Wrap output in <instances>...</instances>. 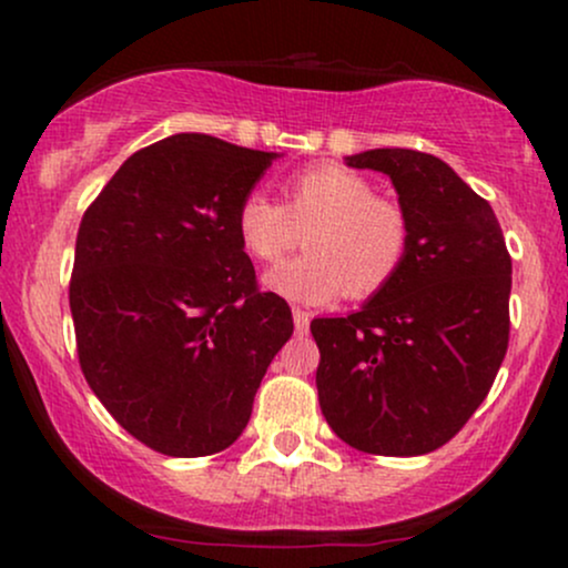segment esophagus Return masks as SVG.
Wrapping results in <instances>:
<instances>
[{
    "label": "esophagus",
    "instance_id": "obj_1",
    "mask_svg": "<svg viewBox=\"0 0 568 568\" xmlns=\"http://www.w3.org/2000/svg\"><path fill=\"white\" fill-rule=\"evenodd\" d=\"M293 325H296V334H306V328H310V312L304 310H293Z\"/></svg>",
    "mask_w": 568,
    "mask_h": 568
}]
</instances>
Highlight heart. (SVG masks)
<instances>
[{
  "label": "heart",
  "instance_id": "1",
  "mask_svg": "<svg viewBox=\"0 0 568 568\" xmlns=\"http://www.w3.org/2000/svg\"><path fill=\"white\" fill-rule=\"evenodd\" d=\"M298 258L264 277L266 291L298 304H325L347 288L366 298L397 275L408 253V221L395 202L349 168H306L285 181V205L262 192L237 207L240 243L258 262H277L298 243Z\"/></svg>",
  "mask_w": 568,
  "mask_h": 568
}]
</instances>
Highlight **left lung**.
<instances>
[{
  "label": "left lung",
  "mask_w": 568,
  "mask_h": 568,
  "mask_svg": "<svg viewBox=\"0 0 568 568\" xmlns=\"http://www.w3.org/2000/svg\"><path fill=\"white\" fill-rule=\"evenodd\" d=\"M344 162L389 175L408 253L361 310L312 321L317 397L357 452L429 454L465 427L505 361L510 253L491 205L433 154L368 149Z\"/></svg>",
  "instance_id": "8db88e82"
}]
</instances>
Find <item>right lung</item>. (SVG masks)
Returning a JSON list of instances; mask_svg holds the SVG:
<instances>
[{"instance_id": "1", "label": "right lung", "mask_w": 568, "mask_h": 568, "mask_svg": "<svg viewBox=\"0 0 568 568\" xmlns=\"http://www.w3.org/2000/svg\"><path fill=\"white\" fill-rule=\"evenodd\" d=\"M277 158L175 133L122 162L84 211L69 285L82 374L154 452L230 448L293 334L237 234L240 202Z\"/></svg>"}]
</instances>
